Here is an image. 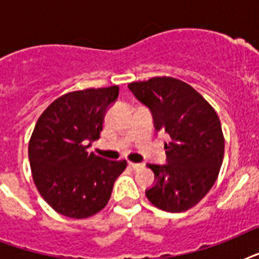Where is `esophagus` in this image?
I'll return each mask as SVG.
<instances>
[{"label":"esophagus","mask_w":259,"mask_h":259,"mask_svg":"<svg viewBox=\"0 0 259 259\" xmlns=\"http://www.w3.org/2000/svg\"><path fill=\"white\" fill-rule=\"evenodd\" d=\"M129 166L132 169H140V168H142V164H138V162H129Z\"/></svg>","instance_id":"34e87169"}]
</instances>
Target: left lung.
<instances>
[{"instance_id":"1","label":"left lung","mask_w":259,"mask_h":259,"mask_svg":"<svg viewBox=\"0 0 259 259\" xmlns=\"http://www.w3.org/2000/svg\"><path fill=\"white\" fill-rule=\"evenodd\" d=\"M127 87L149 109L156 132L170 137L166 164H146L154 173L146 197L168 212L192 208L212 188L223 161L225 138L215 110L179 79L152 78Z\"/></svg>"}]
</instances>
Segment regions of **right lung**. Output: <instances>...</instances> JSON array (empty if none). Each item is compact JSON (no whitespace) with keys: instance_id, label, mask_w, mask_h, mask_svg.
Listing matches in <instances>:
<instances>
[{"instance_id":"1","label":"right lung","mask_w":259,"mask_h":259,"mask_svg":"<svg viewBox=\"0 0 259 259\" xmlns=\"http://www.w3.org/2000/svg\"><path fill=\"white\" fill-rule=\"evenodd\" d=\"M118 86L64 94L36 122L30 137V169L42 199L64 217L89 218L109 201L125 160L111 161L89 153L101 134Z\"/></svg>"}]
</instances>
